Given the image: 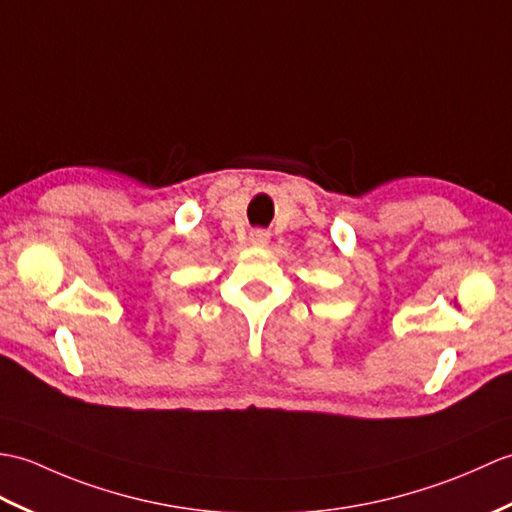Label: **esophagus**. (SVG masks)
Returning a JSON list of instances; mask_svg holds the SVG:
<instances>
[{
	"mask_svg": "<svg viewBox=\"0 0 512 512\" xmlns=\"http://www.w3.org/2000/svg\"><path fill=\"white\" fill-rule=\"evenodd\" d=\"M249 243L252 245H258V247H265L269 243V232L265 230H254L249 232Z\"/></svg>",
	"mask_w": 512,
	"mask_h": 512,
	"instance_id": "1",
	"label": "esophagus"
}]
</instances>
